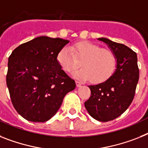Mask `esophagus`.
Wrapping results in <instances>:
<instances>
[{
    "instance_id": "esophagus-1",
    "label": "esophagus",
    "mask_w": 148,
    "mask_h": 148,
    "mask_svg": "<svg viewBox=\"0 0 148 148\" xmlns=\"http://www.w3.org/2000/svg\"><path fill=\"white\" fill-rule=\"evenodd\" d=\"M75 83H76V86H77V87H78V88H79V87H81L82 83L80 82L76 81V82H75Z\"/></svg>"
}]
</instances>
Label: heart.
I'll list each match as a JSON object with an SVG mask.
<instances>
[{"mask_svg":"<svg viewBox=\"0 0 148 148\" xmlns=\"http://www.w3.org/2000/svg\"><path fill=\"white\" fill-rule=\"evenodd\" d=\"M57 62L66 73H70L79 66L82 68L74 73L76 78L98 84L107 81L113 75L116 66L115 53L107 48L90 41H82L71 46L63 47L57 53Z\"/></svg>","mask_w":148,"mask_h":148,"instance_id":"b5f03b06","label":"heart"}]
</instances>
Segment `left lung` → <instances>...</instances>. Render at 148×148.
Returning <instances> with one entry per match:
<instances>
[{"label": "left lung", "mask_w": 148, "mask_h": 148, "mask_svg": "<svg viewBox=\"0 0 148 148\" xmlns=\"http://www.w3.org/2000/svg\"><path fill=\"white\" fill-rule=\"evenodd\" d=\"M108 45L116 57V69L107 81L88 86L90 98L85 107L94 119L101 122L113 120L130 106L139 79L137 54L123 44L105 38H98Z\"/></svg>", "instance_id": "1"}]
</instances>
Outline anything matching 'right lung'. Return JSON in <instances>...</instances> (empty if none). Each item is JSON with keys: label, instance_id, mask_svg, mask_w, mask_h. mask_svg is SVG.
<instances>
[{"label": "right lung", "instance_id": "obj_1", "mask_svg": "<svg viewBox=\"0 0 148 148\" xmlns=\"http://www.w3.org/2000/svg\"><path fill=\"white\" fill-rule=\"evenodd\" d=\"M69 42L41 36L20 45L9 57L7 85L13 107L24 119L35 123L49 120L65 95L75 89V81L57 60Z\"/></svg>", "mask_w": 148, "mask_h": 148}]
</instances>
